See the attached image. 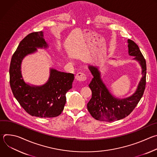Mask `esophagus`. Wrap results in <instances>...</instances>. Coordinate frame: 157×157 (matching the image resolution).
Instances as JSON below:
<instances>
[{
	"label": "esophagus",
	"instance_id": "34e87169",
	"mask_svg": "<svg viewBox=\"0 0 157 157\" xmlns=\"http://www.w3.org/2000/svg\"><path fill=\"white\" fill-rule=\"evenodd\" d=\"M86 75L84 73H78L76 75V79L79 81H84L86 80Z\"/></svg>",
	"mask_w": 157,
	"mask_h": 157
}]
</instances>
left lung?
<instances>
[{"instance_id":"obj_1","label":"left lung","mask_w":157,"mask_h":157,"mask_svg":"<svg viewBox=\"0 0 157 157\" xmlns=\"http://www.w3.org/2000/svg\"><path fill=\"white\" fill-rule=\"evenodd\" d=\"M128 54L135 56L133 59L140 63L142 74L136 91L131 96L124 99L113 96L102 82L97 67L89 66L93 78L89 84L92 91V98L87 103V107L93 117L98 121L111 122L125 118L135 109L144 94L146 85V61L135 42L128 39Z\"/></svg>"}]
</instances>
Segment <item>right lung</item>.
Instances as JSON below:
<instances>
[{
	"instance_id": "1",
	"label": "right lung",
	"mask_w": 157,
	"mask_h": 157,
	"mask_svg": "<svg viewBox=\"0 0 157 157\" xmlns=\"http://www.w3.org/2000/svg\"><path fill=\"white\" fill-rule=\"evenodd\" d=\"M48 44L43 32H33L22 40L12 55L10 69V85L20 105L28 114L38 117H55L64 109L66 94L72 88L74 75L50 70L48 81L42 86H30L25 83L21 73L22 59L27 55L47 48Z\"/></svg>"
}]
</instances>
